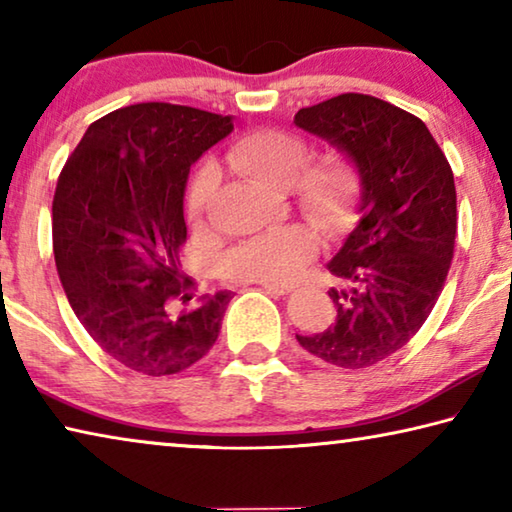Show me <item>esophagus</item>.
Returning a JSON list of instances; mask_svg holds the SVG:
<instances>
[{
  "label": "esophagus",
  "instance_id": "esophagus-1",
  "mask_svg": "<svg viewBox=\"0 0 512 512\" xmlns=\"http://www.w3.org/2000/svg\"><path fill=\"white\" fill-rule=\"evenodd\" d=\"M259 287L271 291V293H277V296H284V293H289L293 287H289V284H280V282H257Z\"/></svg>",
  "mask_w": 512,
  "mask_h": 512
}]
</instances>
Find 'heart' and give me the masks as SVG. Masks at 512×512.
<instances>
[{"label": "heart", "mask_w": 512, "mask_h": 512, "mask_svg": "<svg viewBox=\"0 0 512 512\" xmlns=\"http://www.w3.org/2000/svg\"><path fill=\"white\" fill-rule=\"evenodd\" d=\"M302 137L284 131H255L230 146L228 164L253 183L273 192L293 189L298 205L325 232H341L352 221L359 192V173L341 153L307 162ZM214 185V173L201 169L189 187V216L203 214ZM316 250V239L302 225H284L253 237L225 255V275L237 282H287L296 277Z\"/></svg>", "instance_id": "b5f03b06"}]
</instances>
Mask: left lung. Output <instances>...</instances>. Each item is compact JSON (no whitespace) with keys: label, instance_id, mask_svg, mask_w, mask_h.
<instances>
[{"label":"left lung","instance_id":"1","mask_svg":"<svg viewBox=\"0 0 512 512\" xmlns=\"http://www.w3.org/2000/svg\"><path fill=\"white\" fill-rule=\"evenodd\" d=\"M293 124L359 173V221L327 262L336 320L298 343L336 368H368L404 348L445 287L456 239V187L424 121L368 94L302 108Z\"/></svg>","mask_w":512,"mask_h":512}]
</instances>
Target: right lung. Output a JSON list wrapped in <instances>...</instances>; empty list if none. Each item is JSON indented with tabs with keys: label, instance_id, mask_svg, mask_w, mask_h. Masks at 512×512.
<instances>
[{
	"label": "right lung",
	"instance_id": "obj_1",
	"mask_svg": "<svg viewBox=\"0 0 512 512\" xmlns=\"http://www.w3.org/2000/svg\"><path fill=\"white\" fill-rule=\"evenodd\" d=\"M232 128L230 115L135 103L94 121L60 171L51 214L69 305L103 352L142 375L194 366L219 336L232 293L178 311L194 287L178 248L189 169Z\"/></svg>",
	"mask_w": 512,
	"mask_h": 512
}]
</instances>
